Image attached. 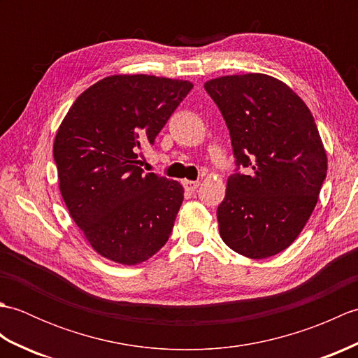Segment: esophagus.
<instances>
[{
    "label": "esophagus",
    "mask_w": 358,
    "mask_h": 358,
    "mask_svg": "<svg viewBox=\"0 0 358 358\" xmlns=\"http://www.w3.org/2000/svg\"><path fill=\"white\" fill-rule=\"evenodd\" d=\"M183 186H185V189H186V191H189V192H195V191H196V189H199L200 183H199V181H191V180H185V181H183Z\"/></svg>",
    "instance_id": "34e87169"
}]
</instances>
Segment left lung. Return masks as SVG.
<instances>
[{
    "mask_svg": "<svg viewBox=\"0 0 358 358\" xmlns=\"http://www.w3.org/2000/svg\"><path fill=\"white\" fill-rule=\"evenodd\" d=\"M204 89L229 129L237 166L217 209L220 235L245 257L277 255L303 231L326 178L315 120L291 87L269 75H231Z\"/></svg>",
    "mask_w": 358,
    "mask_h": 358,
    "instance_id": "1",
    "label": "left lung"
}]
</instances>
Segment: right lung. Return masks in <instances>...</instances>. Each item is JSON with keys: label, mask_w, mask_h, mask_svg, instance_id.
I'll use <instances>...</instances> for the list:
<instances>
[{"label": "right lung", "mask_w": 358, "mask_h": 358, "mask_svg": "<svg viewBox=\"0 0 358 358\" xmlns=\"http://www.w3.org/2000/svg\"><path fill=\"white\" fill-rule=\"evenodd\" d=\"M192 83L113 75L83 92L53 143L59 191L98 254L146 262L169 240L185 199L178 181L144 173L136 152L154 144Z\"/></svg>", "instance_id": "1"}]
</instances>
